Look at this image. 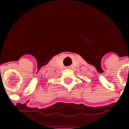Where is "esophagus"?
I'll return each mask as SVG.
<instances>
[{"mask_svg":"<svg viewBox=\"0 0 129 129\" xmlns=\"http://www.w3.org/2000/svg\"><path fill=\"white\" fill-rule=\"evenodd\" d=\"M68 68H70V67H67V69H68Z\"/></svg>","mask_w":129,"mask_h":129,"instance_id":"34e87169","label":"esophagus"}]
</instances>
